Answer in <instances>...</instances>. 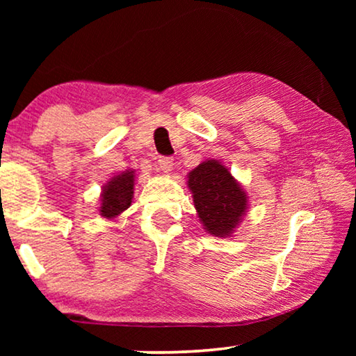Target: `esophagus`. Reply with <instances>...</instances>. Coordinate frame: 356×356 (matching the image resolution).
<instances>
[{
    "label": "esophagus",
    "instance_id": "obj_1",
    "mask_svg": "<svg viewBox=\"0 0 356 356\" xmlns=\"http://www.w3.org/2000/svg\"><path fill=\"white\" fill-rule=\"evenodd\" d=\"M159 166L163 172L172 170V159L171 156H159Z\"/></svg>",
    "mask_w": 356,
    "mask_h": 356
}]
</instances>
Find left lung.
<instances>
[{"label":"left lung","instance_id":"1","mask_svg":"<svg viewBox=\"0 0 356 356\" xmlns=\"http://www.w3.org/2000/svg\"><path fill=\"white\" fill-rule=\"evenodd\" d=\"M188 186L204 229L215 237H227L242 222L246 193L225 165L207 160L188 174Z\"/></svg>","mask_w":356,"mask_h":356}]
</instances>
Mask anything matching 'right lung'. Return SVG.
I'll return each instance as SVG.
<instances>
[{
  "mask_svg": "<svg viewBox=\"0 0 356 356\" xmlns=\"http://www.w3.org/2000/svg\"><path fill=\"white\" fill-rule=\"evenodd\" d=\"M135 186V171H124L114 176L110 182L104 186V193L100 196V215L104 218L113 220L127 210L134 197Z\"/></svg>",
  "mask_w": 356,
  "mask_h": 356,
  "instance_id": "1",
  "label": "right lung"
}]
</instances>
